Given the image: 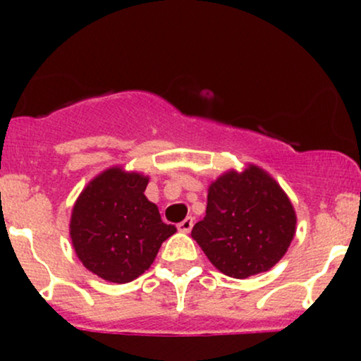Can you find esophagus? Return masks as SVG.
<instances>
[{
  "mask_svg": "<svg viewBox=\"0 0 361 361\" xmlns=\"http://www.w3.org/2000/svg\"><path fill=\"white\" fill-rule=\"evenodd\" d=\"M193 217H186L185 221H181L180 224H178V229L181 231V233H190L193 227Z\"/></svg>",
  "mask_w": 361,
  "mask_h": 361,
  "instance_id": "1",
  "label": "esophagus"
}]
</instances>
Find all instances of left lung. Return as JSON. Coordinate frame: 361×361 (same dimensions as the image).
Listing matches in <instances>:
<instances>
[{
  "instance_id": "left-lung-1",
  "label": "left lung",
  "mask_w": 361,
  "mask_h": 361,
  "mask_svg": "<svg viewBox=\"0 0 361 361\" xmlns=\"http://www.w3.org/2000/svg\"><path fill=\"white\" fill-rule=\"evenodd\" d=\"M295 222V210L280 185L250 166L210 185L205 217L193 226L192 238L224 275L247 279L283 258Z\"/></svg>"
}]
</instances>
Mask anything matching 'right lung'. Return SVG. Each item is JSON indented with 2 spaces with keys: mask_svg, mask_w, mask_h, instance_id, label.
<instances>
[{
  "mask_svg": "<svg viewBox=\"0 0 361 361\" xmlns=\"http://www.w3.org/2000/svg\"><path fill=\"white\" fill-rule=\"evenodd\" d=\"M147 181L139 173L110 168L90 181L74 204V251L103 280H135L151 267L161 244L176 233L144 195Z\"/></svg>",
  "mask_w": 361,
  "mask_h": 361,
  "instance_id": "1",
  "label": "right lung"
}]
</instances>
